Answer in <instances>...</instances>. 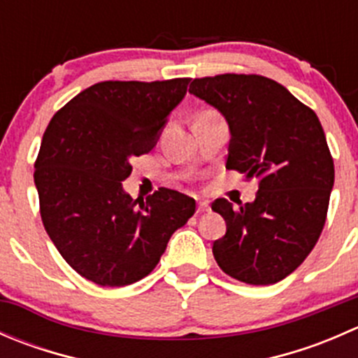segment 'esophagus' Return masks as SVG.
<instances>
[{"instance_id": "1", "label": "esophagus", "mask_w": 358, "mask_h": 358, "mask_svg": "<svg viewBox=\"0 0 358 358\" xmlns=\"http://www.w3.org/2000/svg\"><path fill=\"white\" fill-rule=\"evenodd\" d=\"M197 211H199V213L209 211V202L208 201H199V202H197Z\"/></svg>"}]
</instances>
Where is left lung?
I'll use <instances>...</instances> for the list:
<instances>
[{
	"mask_svg": "<svg viewBox=\"0 0 358 358\" xmlns=\"http://www.w3.org/2000/svg\"><path fill=\"white\" fill-rule=\"evenodd\" d=\"M230 129L227 169L258 178L256 199H216L227 234L213 244L225 273L268 286L294 272L319 241L334 185V164L312 109L277 81L256 74L194 79L189 90Z\"/></svg>",
	"mask_w": 358,
	"mask_h": 358,
	"instance_id": "1",
	"label": "left lung"
}]
</instances>
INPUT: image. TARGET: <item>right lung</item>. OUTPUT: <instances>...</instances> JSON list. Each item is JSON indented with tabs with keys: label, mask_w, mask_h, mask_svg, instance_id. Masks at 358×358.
<instances>
[{
	"label": "right lung",
	"mask_w": 358,
	"mask_h": 358,
	"mask_svg": "<svg viewBox=\"0 0 358 358\" xmlns=\"http://www.w3.org/2000/svg\"><path fill=\"white\" fill-rule=\"evenodd\" d=\"M189 83H96L57 112L43 135L34 164L43 225L69 265L99 286L149 275L196 211V201L176 190L138 201L122 189L129 161L156 147Z\"/></svg>",
	"instance_id": "right-lung-1"
}]
</instances>
